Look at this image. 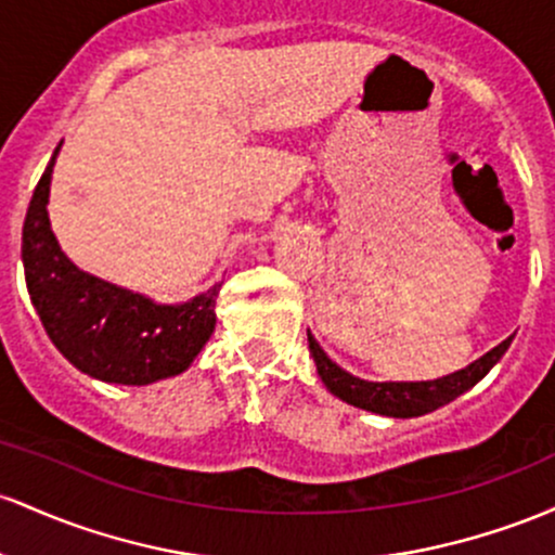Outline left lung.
Listing matches in <instances>:
<instances>
[{
	"label": "left lung",
	"mask_w": 555,
	"mask_h": 555,
	"mask_svg": "<svg viewBox=\"0 0 555 555\" xmlns=\"http://www.w3.org/2000/svg\"><path fill=\"white\" fill-rule=\"evenodd\" d=\"M512 338H506L503 344H498L493 351H488L485 357L472 361L464 370L453 372V375L438 377V379H422V383H370V379H361L348 375L346 370H340L333 359L322 351V346L317 344L314 335L309 333V353L314 357L317 372H320L322 383L333 396H338L340 401L351 403V406L364 409V412L383 414V416H396V420H409V416H422L435 412V409L446 406L453 398L466 393L469 388L488 375L490 370L498 364V359L508 351Z\"/></svg>",
	"instance_id": "8db88e82"
}]
</instances>
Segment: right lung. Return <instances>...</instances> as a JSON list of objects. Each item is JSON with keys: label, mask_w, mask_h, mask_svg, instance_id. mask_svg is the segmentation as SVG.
I'll return each instance as SVG.
<instances>
[{"label": "right lung", "mask_w": 555, "mask_h": 555, "mask_svg": "<svg viewBox=\"0 0 555 555\" xmlns=\"http://www.w3.org/2000/svg\"><path fill=\"white\" fill-rule=\"evenodd\" d=\"M60 146L23 222L26 285L43 330L76 370L102 383L149 385L180 375L215 333L220 283L191 301L157 304L78 270L54 238L47 211Z\"/></svg>", "instance_id": "obj_1"}]
</instances>
